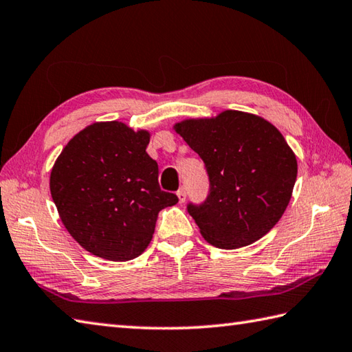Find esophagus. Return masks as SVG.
<instances>
[{
    "mask_svg": "<svg viewBox=\"0 0 352 352\" xmlns=\"http://www.w3.org/2000/svg\"><path fill=\"white\" fill-rule=\"evenodd\" d=\"M176 195H177L179 202L184 204V202H185V197H186V192H185V188H184V186H182V188H179V190H177Z\"/></svg>",
    "mask_w": 352,
    "mask_h": 352,
    "instance_id": "1",
    "label": "esophagus"
}]
</instances>
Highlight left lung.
Listing matches in <instances>:
<instances>
[{
	"label": "left lung",
	"mask_w": 352,
	"mask_h": 352,
	"mask_svg": "<svg viewBox=\"0 0 352 352\" xmlns=\"http://www.w3.org/2000/svg\"><path fill=\"white\" fill-rule=\"evenodd\" d=\"M202 157L210 195L188 205L200 234L220 249L249 246L283 217L296 182L298 161L278 129L255 113L228 109L173 126Z\"/></svg>",
	"instance_id": "left-lung-1"
}]
</instances>
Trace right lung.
<instances>
[{"instance_id": "right-lung-1", "label": "right lung", "mask_w": 352, "mask_h": 352, "mask_svg": "<svg viewBox=\"0 0 352 352\" xmlns=\"http://www.w3.org/2000/svg\"><path fill=\"white\" fill-rule=\"evenodd\" d=\"M148 142L146 129L97 121L57 156L50 175L53 202L69 235L92 255L140 256L153 239L157 214L177 204L176 195L160 188Z\"/></svg>"}]
</instances>
